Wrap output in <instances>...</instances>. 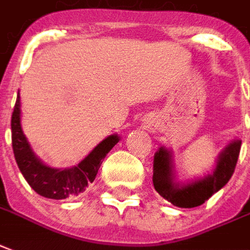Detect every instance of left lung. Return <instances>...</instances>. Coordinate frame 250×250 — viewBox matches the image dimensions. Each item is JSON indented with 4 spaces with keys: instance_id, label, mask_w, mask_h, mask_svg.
<instances>
[{
    "instance_id": "8db88e82",
    "label": "left lung",
    "mask_w": 250,
    "mask_h": 250,
    "mask_svg": "<svg viewBox=\"0 0 250 250\" xmlns=\"http://www.w3.org/2000/svg\"><path fill=\"white\" fill-rule=\"evenodd\" d=\"M240 148L241 140H233L220 152L216 168L210 175L182 186L175 182L172 152L160 147L153 156V187L159 195L176 207H199L229 182L237 164Z\"/></svg>"
}]
</instances>
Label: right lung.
I'll list each match as a JSON object with an SVG mask.
<instances>
[{"instance_id":"1","label":"right lung","mask_w":250,"mask_h":250,"mask_svg":"<svg viewBox=\"0 0 250 250\" xmlns=\"http://www.w3.org/2000/svg\"><path fill=\"white\" fill-rule=\"evenodd\" d=\"M118 135H110L102 140L78 166L71 168H51L37 158L21 127V102L20 92L12 115V144L14 158L20 171L29 186L38 195L62 200L78 196L86 191V187L94 182L98 169L110 149L119 142Z\"/></svg>"}]
</instances>
